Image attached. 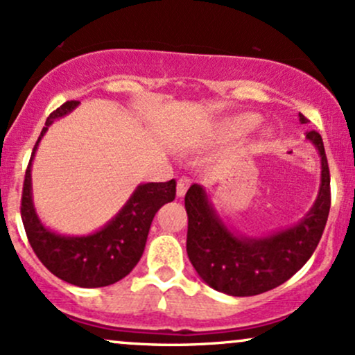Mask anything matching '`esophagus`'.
<instances>
[{"mask_svg": "<svg viewBox=\"0 0 355 355\" xmlns=\"http://www.w3.org/2000/svg\"><path fill=\"white\" fill-rule=\"evenodd\" d=\"M189 187H190V178H187V177L178 178V182H177V195H178V197H183V195L187 193V190H189Z\"/></svg>", "mask_w": 355, "mask_h": 355, "instance_id": "1", "label": "esophagus"}]
</instances>
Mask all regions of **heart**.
I'll list each match as a JSON object with an SVG mask.
<instances>
[{
    "mask_svg": "<svg viewBox=\"0 0 355 355\" xmlns=\"http://www.w3.org/2000/svg\"><path fill=\"white\" fill-rule=\"evenodd\" d=\"M257 123H259V118L255 115H242V116L234 118V120H230L229 123H227V130H229L230 135L237 137V135H243V133L250 132Z\"/></svg>",
    "mask_w": 355,
    "mask_h": 355,
    "instance_id": "b5f03b06",
    "label": "heart"
}]
</instances>
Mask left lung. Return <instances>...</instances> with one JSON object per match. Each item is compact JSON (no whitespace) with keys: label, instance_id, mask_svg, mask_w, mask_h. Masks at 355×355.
<instances>
[{"label":"left lung","instance_id":"1","mask_svg":"<svg viewBox=\"0 0 355 355\" xmlns=\"http://www.w3.org/2000/svg\"><path fill=\"white\" fill-rule=\"evenodd\" d=\"M299 120L309 121L302 113ZM307 140L320 155V189L311 211L291 229L259 239L235 235L220 220L203 187L193 183L187 191V254L211 288L235 297L262 294L291 279L311 259L331 210V173L322 137L311 130Z\"/></svg>","mask_w":355,"mask_h":355}]
</instances>
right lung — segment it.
<instances>
[{
  "instance_id": "obj_1",
  "label": "right lung",
  "mask_w": 355,
  "mask_h": 355,
  "mask_svg": "<svg viewBox=\"0 0 355 355\" xmlns=\"http://www.w3.org/2000/svg\"><path fill=\"white\" fill-rule=\"evenodd\" d=\"M80 101H67L48 116L24 173L21 218L36 257L53 275L78 287H107L121 280L137 266L145 250L150 225L160 207L175 200L177 183L138 185L125 207L103 229L85 237H64L40 222L31 198V162L40 140L56 118L70 113Z\"/></svg>"
}]
</instances>
